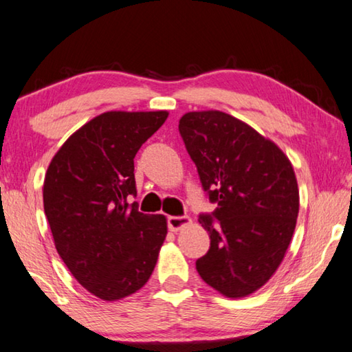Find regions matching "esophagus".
Segmentation results:
<instances>
[{
	"instance_id": "esophagus-1",
	"label": "esophagus",
	"mask_w": 352,
	"mask_h": 352,
	"mask_svg": "<svg viewBox=\"0 0 352 352\" xmlns=\"http://www.w3.org/2000/svg\"><path fill=\"white\" fill-rule=\"evenodd\" d=\"M188 223H190V219L188 216H169L168 217V226L172 231L180 230Z\"/></svg>"
}]
</instances>
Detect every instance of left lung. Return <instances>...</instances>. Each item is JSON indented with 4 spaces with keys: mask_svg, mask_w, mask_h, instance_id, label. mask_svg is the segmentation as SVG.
I'll return each instance as SVG.
<instances>
[{
    "mask_svg": "<svg viewBox=\"0 0 352 352\" xmlns=\"http://www.w3.org/2000/svg\"><path fill=\"white\" fill-rule=\"evenodd\" d=\"M206 197L210 250L195 261L206 284L228 298L262 287L294 236L300 194L289 158L275 142L223 111H190L178 124Z\"/></svg>",
    "mask_w": 352,
    "mask_h": 352,
    "instance_id": "left-lung-1",
    "label": "left lung"
}]
</instances>
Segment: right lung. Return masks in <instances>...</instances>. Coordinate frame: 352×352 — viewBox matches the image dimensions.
Here are the masks:
<instances>
[{
    "mask_svg": "<svg viewBox=\"0 0 352 352\" xmlns=\"http://www.w3.org/2000/svg\"><path fill=\"white\" fill-rule=\"evenodd\" d=\"M168 111H107L71 135L47 168L43 205L65 265L100 300L144 285L168 225L138 211L133 158Z\"/></svg>",
    "mask_w": 352,
    "mask_h": 352,
    "instance_id": "1",
    "label": "right lung"
}]
</instances>
